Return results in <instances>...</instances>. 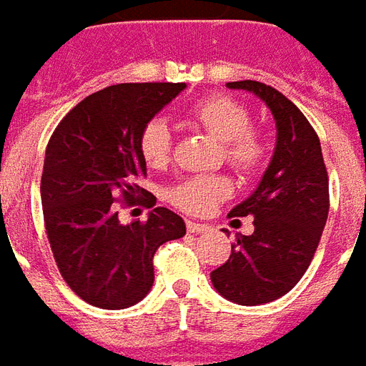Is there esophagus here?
Listing matches in <instances>:
<instances>
[{"label":"esophagus","instance_id":"34e87169","mask_svg":"<svg viewBox=\"0 0 366 366\" xmlns=\"http://www.w3.org/2000/svg\"><path fill=\"white\" fill-rule=\"evenodd\" d=\"M187 230L191 234H201V232H207L209 227L207 224H201V222H193V220H187Z\"/></svg>","mask_w":366,"mask_h":366}]
</instances>
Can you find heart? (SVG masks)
<instances>
[{
  "label": "heart",
  "mask_w": 366,
  "mask_h": 366,
  "mask_svg": "<svg viewBox=\"0 0 366 366\" xmlns=\"http://www.w3.org/2000/svg\"><path fill=\"white\" fill-rule=\"evenodd\" d=\"M195 126L219 139L222 157L240 173L252 175L266 165L268 142L258 129L250 128L252 118L244 104L234 98L214 94L197 102L187 112ZM173 134L163 118L149 120L139 136V154L152 167L169 162ZM232 193V181L227 175H199L175 183L167 191V201L189 214H204Z\"/></svg>",
  "instance_id": "obj_1"
}]
</instances>
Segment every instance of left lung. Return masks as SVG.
<instances>
[{"label":"left lung","mask_w":366,"mask_h":366,"mask_svg":"<svg viewBox=\"0 0 366 366\" xmlns=\"http://www.w3.org/2000/svg\"><path fill=\"white\" fill-rule=\"evenodd\" d=\"M227 86L258 96L270 108L278 137L258 187L229 212L254 217V232L238 234L211 282L229 302L262 305L286 295L312 264L327 222L329 177L320 137L292 100L256 80Z\"/></svg>","instance_id":"1"}]
</instances>
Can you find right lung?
I'll list each match as a JSON object with an SVG mask.
<instances>
[{
    "label": "right lung",
    "instance_id": "1",
    "mask_svg": "<svg viewBox=\"0 0 366 366\" xmlns=\"http://www.w3.org/2000/svg\"><path fill=\"white\" fill-rule=\"evenodd\" d=\"M185 82H126L86 96L56 126L45 152L41 203L46 237L64 282L102 310L142 302L154 286L155 250L185 237V222L155 207L146 222L122 224L116 199L154 207L139 189L147 122L185 90Z\"/></svg>",
    "mask_w": 366,
    "mask_h": 366
}]
</instances>
